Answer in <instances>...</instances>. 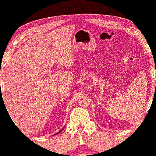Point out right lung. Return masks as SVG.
<instances>
[{
    "mask_svg": "<svg viewBox=\"0 0 156 156\" xmlns=\"http://www.w3.org/2000/svg\"><path fill=\"white\" fill-rule=\"evenodd\" d=\"M63 129H62L61 130V131H59V132H58V133H56V134H54V135H56V134H58V133H60V132H61V131H62V130H63Z\"/></svg>",
    "mask_w": 156,
    "mask_h": 156,
    "instance_id": "obj_1",
    "label": "right lung"
}]
</instances>
